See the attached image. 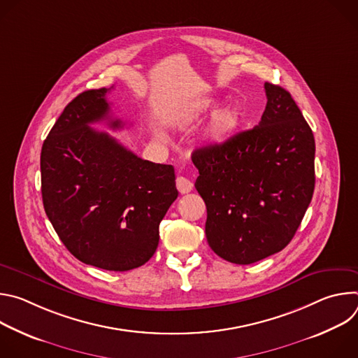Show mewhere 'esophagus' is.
<instances>
[{
  "instance_id": "1",
  "label": "esophagus",
  "mask_w": 358,
  "mask_h": 358,
  "mask_svg": "<svg viewBox=\"0 0 358 358\" xmlns=\"http://www.w3.org/2000/svg\"><path fill=\"white\" fill-rule=\"evenodd\" d=\"M176 185H177V189L181 192V194H188L191 189H192V182L187 178V177H182V176H178L177 180H176Z\"/></svg>"
}]
</instances>
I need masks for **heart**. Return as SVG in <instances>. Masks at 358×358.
Here are the masks:
<instances>
[{"mask_svg": "<svg viewBox=\"0 0 358 358\" xmlns=\"http://www.w3.org/2000/svg\"><path fill=\"white\" fill-rule=\"evenodd\" d=\"M220 105V101L215 99H210L202 101L199 103L192 113H189L188 119L185 120L187 123H192V122H198L202 117H206L207 115H211ZM242 123V113L236 106H224L220 110H217L208 126L206 130V137L207 141L214 145V147H220L222 144H225L241 127Z\"/></svg>", "mask_w": 358, "mask_h": 358, "instance_id": "obj_1", "label": "heart"}]
</instances>
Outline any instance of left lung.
Listing matches in <instances>:
<instances>
[{"label":"left lung","mask_w":358,"mask_h":358,"mask_svg":"<svg viewBox=\"0 0 358 358\" xmlns=\"http://www.w3.org/2000/svg\"><path fill=\"white\" fill-rule=\"evenodd\" d=\"M258 126L192 152L195 188L207 206L206 235L222 259L249 265L294 236L315 191V137L290 93L265 83Z\"/></svg>","instance_id":"1"}]
</instances>
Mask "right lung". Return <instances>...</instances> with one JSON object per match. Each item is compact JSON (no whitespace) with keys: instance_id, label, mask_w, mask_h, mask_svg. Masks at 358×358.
Listing matches in <instances>:
<instances>
[{"instance_id":"obj_1","label":"right lung","mask_w":358,"mask_h":358,"mask_svg":"<svg viewBox=\"0 0 358 358\" xmlns=\"http://www.w3.org/2000/svg\"><path fill=\"white\" fill-rule=\"evenodd\" d=\"M78 94L50 129L41 151L45 213L76 259L105 271L144 265L159 246V227L178 196L174 167L137 157L90 127L112 119L106 93Z\"/></svg>"}]
</instances>
